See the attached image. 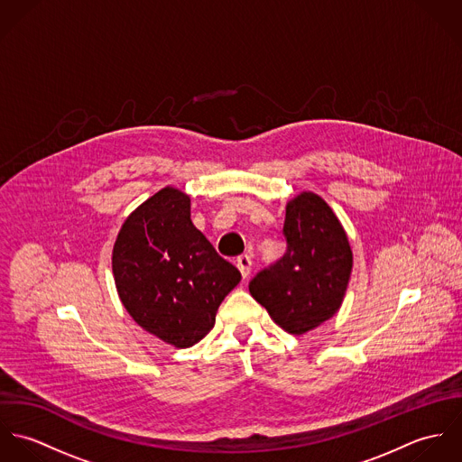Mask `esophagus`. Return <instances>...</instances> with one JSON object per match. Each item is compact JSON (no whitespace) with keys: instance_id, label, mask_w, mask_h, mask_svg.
<instances>
[{"instance_id":"esophagus-1","label":"esophagus","mask_w":462,"mask_h":462,"mask_svg":"<svg viewBox=\"0 0 462 462\" xmlns=\"http://www.w3.org/2000/svg\"><path fill=\"white\" fill-rule=\"evenodd\" d=\"M236 266L240 268L242 275H244V277H247V275L251 273V266H253V258H251L249 254H242V256H238V258H236Z\"/></svg>"}]
</instances>
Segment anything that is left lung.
Here are the masks:
<instances>
[{
	"instance_id": "obj_1",
	"label": "left lung",
	"mask_w": 462,
	"mask_h": 462,
	"mask_svg": "<svg viewBox=\"0 0 462 462\" xmlns=\"http://www.w3.org/2000/svg\"><path fill=\"white\" fill-rule=\"evenodd\" d=\"M284 256L260 272L251 295L286 332L300 336L332 319L352 273L348 236L329 204L300 192L286 202Z\"/></svg>"
}]
</instances>
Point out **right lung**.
Instances as JSON below:
<instances>
[{"instance_id":"1","label":"right lung","mask_w":462,"mask_h":462,"mask_svg":"<svg viewBox=\"0 0 462 462\" xmlns=\"http://www.w3.org/2000/svg\"><path fill=\"white\" fill-rule=\"evenodd\" d=\"M112 270L133 320L176 348L196 345L211 330L218 306L242 279L192 224L190 196L174 187L128 215Z\"/></svg>"}]
</instances>
